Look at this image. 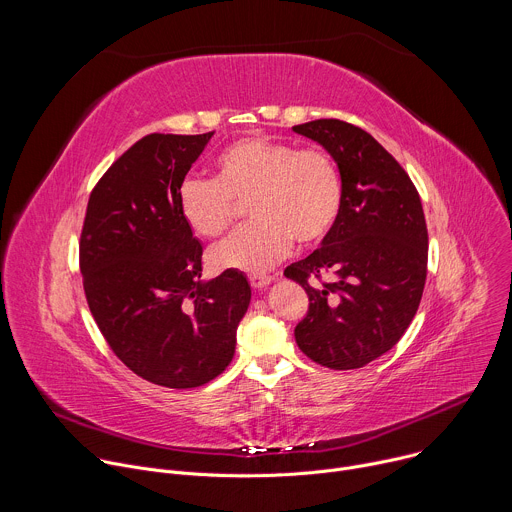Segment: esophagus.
I'll list each match as a JSON object with an SVG mask.
<instances>
[{
    "mask_svg": "<svg viewBox=\"0 0 512 512\" xmlns=\"http://www.w3.org/2000/svg\"><path fill=\"white\" fill-rule=\"evenodd\" d=\"M249 281H251L253 289H265V287L273 281V277H265V275H251V277H249Z\"/></svg>",
    "mask_w": 512,
    "mask_h": 512,
    "instance_id": "obj_1",
    "label": "esophagus"
}]
</instances>
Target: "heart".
I'll use <instances>...</instances> for the list:
<instances>
[{
	"mask_svg": "<svg viewBox=\"0 0 512 512\" xmlns=\"http://www.w3.org/2000/svg\"><path fill=\"white\" fill-rule=\"evenodd\" d=\"M253 223L210 253L221 269L265 273L283 259L294 239L312 247L328 237L342 204V186L332 158L322 148L245 137L214 160V180L186 176L176 204L182 221L198 237L223 235L247 202Z\"/></svg>",
	"mask_w": 512,
	"mask_h": 512,
	"instance_id": "obj_1",
	"label": "heart"
}]
</instances>
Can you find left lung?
Returning <instances> with one entry per match:
<instances>
[{"label":"left lung","mask_w":512,"mask_h":512,"mask_svg":"<svg viewBox=\"0 0 512 512\" xmlns=\"http://www.w3.org/2000/svg\"><path fill=\"white\" fill-rule=\"evenodd\" d=\"M332 156L342 204L336 225L283 275L310 298L296 326L300 350L334 371L360 369L391 350L409 328L427 275V227L419 194L383 145L340 119L296 125ZM331 283L312 286L310 276Z\"/></svg>","instance_id":"1"}]
</instances>
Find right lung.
Masks as SVG:
<instances>
[{"mask_svg": "<svg viewBox=\"0 0 512 512\" xmlns=\"http://www.w3.org/2000/svg\"><path fill=\"white\" fill-rule=\"evenodd\" d=\"M212 135L152 133L133 143L95 186L81 235L101 334L137 377L170 389L206 385L229 367L251 302L237 269L202 279V245L176 204Z\"/></svg>", "mask_w": 512, "mask_h": 512, "instance_id": "right-lung-1", "label": "right lung"}]
</instances>
